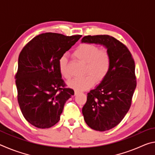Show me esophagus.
Wrapping results in <instances>:
<instances>
[{
    "instance_id": "1",
    "label": "esophagus",
    "mask_w": 155,
    "mask_h": 155,
    "mask_svg": "<svg viewBox=\"0 0 155 155\" xmlns=\"http://www.w3.org/2000/svg\"><path fill=\"white\" fill-rule=\"evenodd\" d=\"M78 93H79V91H77V90L74 91V94H75V95H77V94H78Z\"/></svg>"
}]
</instances>
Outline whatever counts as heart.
Listing matches in <instances>:
<instances>
[{
    "mask_svg": "<svg viewBox=\"0 0 155 155\" xmlns=\"http://www.w3.org/2000/svg\"><path fill=\"white\" fill-rule=\"evenodd\" d=\"M73 57L78 61L86 64L82 78H77L68 82L70 87L77 90H86L94 85V83L103 81L108 74L111 68V57L106 48L99 49L98 46L90 44H82L73 52ZM68 58L62 55L59 60L60 74L66 79L71 76L68 71Z\"/></svg>",
    "mask_w": 155,
    "mask_h": 155,
    "instance_id": "obj_1",
    "label": "heart"
}]
</instances>
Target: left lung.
I'll return each mask as SVG.
<instances>
[{
  "label": "left lung",
  "instance_id": "obj_1",
  "mask_svg": "<svg viewBox=\"0 0 155 155\" xmlns=\"http://www.w3.org/2000/svg\"><path fill=\"white\" fill-rule=\"evenodd\" d=\"M82 43L103 45L111 57L104 79L87 94L82 109L84 120L94 130L105 131L119 124L129 110L137 85L135 61L127 47L107 35L83 37Z\"/></svg>",
  "mask_w": 155,
  "mask_h": 155
}]
</instances>
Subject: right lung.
I'll return each mask as SVG.
<instances>
[{"mask_svg": "<svg viewBox=\"0 0 155 155\" xmlns=\"http://www.w3.org/2000/svg\"><path fill=\"white\" fill-rule=\"evenodd\" d=\"M81 36L42 33L20 52L15 74L18 101L23 116L34 127L48 128L57 124L65 102L74 94L65 87L59 60Z\"/></svg>", "mask_w": 155, "mask_h": 155, "instance_id": "add662e5", "label": "right lung"}]
</instances>
